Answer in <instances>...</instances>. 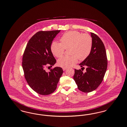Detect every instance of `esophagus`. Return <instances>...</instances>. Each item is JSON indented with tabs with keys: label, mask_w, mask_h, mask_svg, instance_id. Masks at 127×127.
I'll return each mask as SVG.
<instances>
[{
	"label": "esophagus",
	"mask_w": 127,
	"mask_h": 127,
	"mask_svg": "<svg viewBox=\"0 0 127 127\" xmlns=\"http://www.w3.org/2000/svg\"><path fill=\"white\" fill-rule=\"evenodd\" d=\"M66 67H63V70L64 71L66 70Z\"/></svg>",
	"instance_id": "34e87169"
}]
</instances>
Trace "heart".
<instances>
[{"label":"heart","instance_id":"obj_1","mask_svg":"<svg viewBox=\"0 0 127 127\" xmlns=\"http://www.w3.org/2000/svg\"><path fill=\"white\" fill-rule=\"evenodd\" d=\"M61 43L53 41L51 51L54 56L60 58L63 55L65 49L70 48L69 57H63L57 61L58 65L62 67H68L80 61L86 60L89 55L92 48L91 37L87 34H82L76 31H69L62 36Z\"/></svg>","mask_w":127,"mask_h":127}]
</instances>
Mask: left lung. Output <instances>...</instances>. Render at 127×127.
<instances>
[{
	"mask_svg": "<svg viewBox=\"0 0 127 127\" xmlns=\"http://www.w3.org/2000/svg\"><path fill=\"white\" fill-rule=\"evenodd\" d=\"M92 39L91 51L86 58L79 64L81 67L86 66V72L75 69L74 80L78 89L84 93L95 90L101 84L106 73L107 59L105 48L101 39L91 32ZM84 68V67H82Z\"/></svg>",
	"mask_w": 127,
	"mask_h": 127,
	"instance_id": "left-lung-1",
	"label": "left lung"
}]
</instances>
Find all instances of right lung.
I'll return each instance as SVG.
<instances>
[{
  "label": "right lung",
  "instance_id": "right-lung-1",
  "mask_svg": "<svg viewBox=\"0 0 127 127\" xmlns=\"http://www.w3.org/2000/svg\"><path fill=\"white\" fill-rule=\"evenodd\" d=\"M61 30L38 32L27 44L23 57L22 67L25 77L31 88L41 95L55 91L62 74L61 67L47 72V65L53 66L56 61L51 51L52 41Z\"/></svg>",
  "mask_w": 127,
  "mask_h": 127
}]
</instances>
